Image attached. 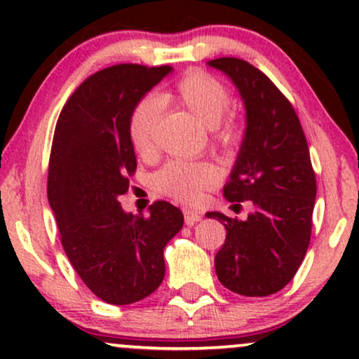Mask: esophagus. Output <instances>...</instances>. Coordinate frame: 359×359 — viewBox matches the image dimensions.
Returning <instances> with one entry per match:
<instances>
[{
    "label": "esophagus",
    "instance_id": "esophagus-1",
    "mask_svg": "<svg viewBox=\"0 0 359 359\" xmlns=\"http://www.w3.org/2000/svg\"><path fill=\"white\" fill-rule=\"evenodd\" d=\"M184 219L187 226H194L203 219V216L197 211H194V209H184Z\"/></svg>",
    "mask_w": 359,
    "mask_h": 359
}]
</instances>
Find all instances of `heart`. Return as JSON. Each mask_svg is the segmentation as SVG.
Instances as JSON below:
<instances>
[{"label":"heart","mask_w":359,"mask_h":359,"mask_svg":"<svg viewBox=\"0 0 359 359\" xmlns=\"http://www.w3.org/2000/svg\"><path fill=\"white\" fill-rule=\"evenodd\" d=\"M177 104L187 109L201 125L214 130V142L228 145L236 137V125L222 119L229 108V93L209 74L194 71L184 76L172 89L160 90L155 97L138 101L130 114V140L140 155H148L154 148V135L160 118V106ZM219 172L208 162L172 160L151 177V185L158 194L180 201L196 203L204 191L214 187Z\"/></svg>","instance_id":"b5f03b06"}]
</instances>
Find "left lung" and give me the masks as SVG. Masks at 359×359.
I'll use <instances>...</instances> for the list:
<instances>
[{"label": "left lung", "mask_w": 359, "mask_h": 359, "mask_svg": "<svg viewBox=\"0 0 359 359\" xmlns=\"http://www.w3.org/2000/svg\"><path fill=\"white\" fill-rule=\"evenodd\" d=\"M208 65L231 79L246 111L245 137L222 194L255 208L245 221L205 214L226 228L214 266L231 292L265 297L294 278L311 241L317 187L307 140L292 104L262 71L234 57Z\"/></svg>", "instance_id": "obj_1"}]
</instances>
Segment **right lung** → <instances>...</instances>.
<instances>
[{"label": "right lung", "instance_id": "obj_1", "mask_svg": "<svg viewBox=\"0 0 359 359\" xmlns=\"http://www.w3.org/2000/svg\"><path fill=\"white\" fill-rule=\"evenodd\" d=\"M174 69L119 64L93 74L57 119L48 163V204L69 262L94 295L113 306L148 297L165 275L163 250L182 229V211L156 201L148 216L118 197L137 170L130 114Z\"/></svg>", "mask_w": 359, "mask_h": 359}]
</instances>
